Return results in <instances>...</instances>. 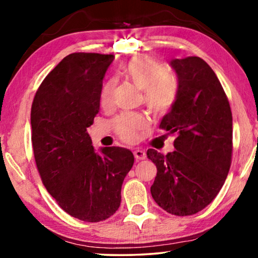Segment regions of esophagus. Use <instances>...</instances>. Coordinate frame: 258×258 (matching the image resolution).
I'll list each match as a JSON object with an SVG mask.
<instances>
[{
	"mask_svg": "<svg viewBox=\"0 0 258 258\" xmlns=\"http://www.w3.org/2000/svg\"><path fill=\"white\" fill-rule=\"evenodd\" d=\"M134 156H135V158H136L137 161H141V160H146V158H147V154L144 153L143 150L137 149V150L134 151Z\"/></svg>",
	"mask_w": 258,
	"mask_h": 258,
	"instance_id": "34e87169",
	"label": "esophagus"
}]
</instances>
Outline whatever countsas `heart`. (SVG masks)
I'll return each mask as SVG.
<instances>
[{"label": "heart", "instance_id": "obj_1", "mask_svg": "<svg viewBox=\"0 0 258 258\" xmlns=\"http://www.w3.org/2000/svg\"><path fill=\"white\" fill-rule=\"evenodd\" d=\"M124 75L139 89L143 90L144 104L155 116L168 114L177 101L178 80L175 75L167 73V67L157 59L136 56L125 64ZM115 90V81H108L104 84L101 91L102 107L111 105ZM112 126L122 141L134 142L141 130L146 129L147 119L140 114H122L115 119Z\"/></svg>", "mask_w": 258, "mask_h": 258}]
</instances>
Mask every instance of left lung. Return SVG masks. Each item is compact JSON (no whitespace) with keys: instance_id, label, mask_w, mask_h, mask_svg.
<instances>
[{"instance_id":"obj_1","label":"left lung","mask_w":258,"mask_h":258,"mask_svg":"<svg viewBox=\"0 0 258 258\" xmlns=\"http://www.w3.org/2000/svg\"><path fill=\"white\" fill-rule=\"evenodd\" d=\"M177 101L160 128L176 135L172 153L148 149L157 168L150 192L162 209L189 216L213 202L231 165L232 115L223 87L209 64L197 56L172 59Z\"/></svg>"}]
</instances>
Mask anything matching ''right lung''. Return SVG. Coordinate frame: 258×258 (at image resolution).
Returning a JSON list of instances; mask_svg holds the SVG:
<instances>
[{
  "label": "right lung",
  "instance_id": "1",
  "mask_svg": "<svg viewBox=\"0 0 258 258\" xmlns=\"http://www.w3.org/2000/svg\"><path fill=\"white\" fill-rule=\"evenodd\" d=\"M115 56L74 52L38 87L31 105V142L48 192L70 216L101 222L121 204V188L134 164L130 150L95 153L87 128L100 111L102 81Z\"/></svg>",
  "mask_w": 258,
  "mask_h": 258
}]
</instances>
